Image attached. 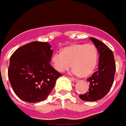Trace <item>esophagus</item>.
<instances>
[{
  "label": "esophagus",
  "instance_id": "1",
  "mask_svg": "<svg viewBox=\"0 0 126 126\" xmlns=\"http://www.w3.org/2000/svg\"><path fill=\"white\" fill-rule=\"evenodd\" d=\"M69 79H70V80H71V81H73V82H78V81H79V80H78V79H74V78H69Z\"/></svg>",
  "mask_w": 126,
  "mask_h": 126
}]
</instances>
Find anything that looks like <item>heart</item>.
Returning a JSON list of instances; mask_svg holds the SVG:
<instances>
[{"instance_id":"1","label":"heart","mask_w":126,"mask_h":126,"mask_svg":"<svg viewBox=\"0 0 126 126\" xmlns=\"http://www.w3.org/2000/svg\"><path fill=\"white\" fill-rule=\"evenodd\" d=\"M98 51L93 44H75L64 47L62 53H53L51 62L53 68L64 72L71 67L73 75L86 77L90 75L97 66Z\"/></svg>"}]
</instances>
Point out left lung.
<instances>
[{
	"mask_svg": "<svg viewBox=\"0 0 126 126\" xmlns=\"http://www.w3.org/2000/svg\"><path fill=\"white\" fill-rule=\"evenodd\" d=\"M99 54V64L96 72L87 79L90 82L88 91L79 97L83 101H95L102 99L111 88L114 81L116 64L112 51L103 42L90 38Z\"/></svg>",
	"mask_w": 126,
	"mask_h": 126,
	"instance_id": "1",
	"label": "left lung"
}]
</instances>
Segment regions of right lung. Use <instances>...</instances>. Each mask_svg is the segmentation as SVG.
<instances>
[{"label":"right lung","mask_w":126,"mask_h":126,"mask_svg":"<svg viewBox=\"0 0 126 126\" xmlns=\"http://www.w3.org/2000/svg\"><path fill=\"white\" fill-rule=\"evenodd\" d=\"M48 42H33L17 49L10 57L8 79L20 99L38 103L47 99L58 77L50 64L53 49Z\"/></svg>","instance_id":"obj_1"}]
</instances>
